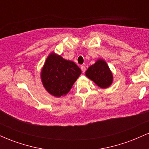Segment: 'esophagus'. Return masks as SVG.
I'll return each mask as SVG.
<instances>
[{"label": "esophagus", "instance_id": "34e87169", "mask_svg": "<svg viewBox=\"0 0 149 149\" xmlns=\"http://www.w3.org/2000/svg\"><path fill=\"white\" fill-rule=\"evenodd\" d=\"M80 69H81L82 72H83V73H85V71H86V68H85V66H81V67H80Z\"/></svg>", "mask_w": 149, "mask_h": 149}]
</instances>
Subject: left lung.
Returning <instances> with one entry per match:
<instances>
[{
    "instance_id": "1",
    "label": "left lung",
    "mask_w": 149,
    "mask_h": 149,
    "mask_svg": "<svg viewBox=\"0 0 149 149\" xmlns=\"http://www.w3.org/2000/svg\"><path fill=\"white\" fill-rule=\"evenodd\" d=\"M85 75L101 88H107L113 83V74L107 62L103 59H98L90 66Z\"/></svg>"
}]
</instances>
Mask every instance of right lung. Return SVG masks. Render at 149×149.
<instances>
[{"label": "right lung", "mask_w": 149, "mask_h": 149, "mask_svg": "<svg viewBox=\"0 0 149 149\" xmlns=\"http://www.w3.org/2000/svg\"><path fill=\"white\" fill-rule=\"evenodd\" d=\"M80 74L81 70L74 62L52 52L46 59L40 76L48 93L60 97L70 91Z\"/></svg>", "instance_id": "add662e5"}]
</instances>
